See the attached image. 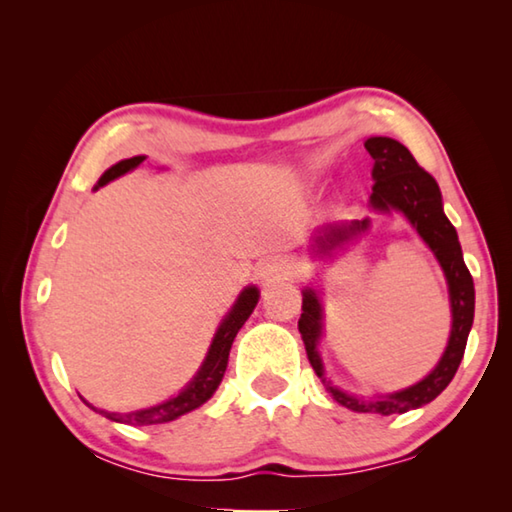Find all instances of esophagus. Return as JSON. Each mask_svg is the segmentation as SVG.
Listing matches in <instances>:
<instances>
[{"instance_id":"34e87169","label":"esophagus","mask_w":512,"mask_h":512,"mask_svg":"<svg viewBox=\"0 0 512 512\" xmlns=\"http://www.w3.org/2000/svg\"><path fill=\"white\" fill-rule=\"evenodd\" d=\"M287 273V262L284 259H266V262H262V266H259V277L262 280H275V277H280Z\"/></svg>"}]
</instances>
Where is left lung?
<instances>
[{
  "label": "left lung",
  "instance_id": "8db88e82",
  "mask_svg": "<svg viewBox=\"0 0 512 512\" xmlns=\"http://www.w3.org/2000/svg\"><path fill=\"white\" fill-rule=\"evenodd\" d=\"M366 151L375 160V167H372L375 185H372L370 205L381 212L400 210L413 223V228L420 232V237L427 241L433 255L438 257L440 266H443L449 284V300H452L454 318L447 350L443 359L438 361V366L415 386L404 388V391L388 397H379V400H357V397H350L341 393L339 388L329 386V381L325 379L323 361H320L316 350L320 329H323V309H320L316 291L311 289L302 291V314L298 320V329L302 334V341H305L311 368L323 379V384L334 395L336 402L357 413L391 415L406 413L411 409H418L422 404H429L454 379L458 366H461L467 334H470L474 320V282L463 262V250L461 244H458L454 225L449 223L443 212V196H440V189L431 173L420 167L418 160L413 158L404 144L391 140V137H370L366 142ZM368 225L370 221L363 219L352 221L350 225H332V228L323 230V235L316 237L318 253H329V250L341 246L343 241H348L366 230Z\"/></svg>",
  "mask_w": 512,
  "mask_h": 512
}]
</instances>
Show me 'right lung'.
<instances>
[{
    "label": "right lung",
    "instance_id": "right-lung-1",
    "mask_svg": "<svg viewBox=\"0 0 512 512\" xmlns=\"http://www.w3.org/2000/svg\"><path fill=\"white\" fill-rule=\"evenodd\" d=\"M142 162H144V155H135V158L117 162L115 167H110L106 173H103L101 180H99V187H103L106 183H110V180H115L119 176H124L126 171L135 169L137 164H142ZM257 300H259V291L255 287H248V289L241 291V296L235 302V307L230 309V314L225 316V320L219 327V332H216V336H214L212 348H210V352H207V359L203 363V368L198 370V375L194 377L192 384H189L178 397H173V400L164 402V404L151 406V409L137 411V413H110V411L94 409V406L88 404V402H85V404H88L90 409H94L97 413L106 415L108 420L124 422V424H137V427H144V424H162V422L176 420V418H180V415L198 409V406L210 400L216 388H219L221 379H223V372H225V368H228L232 341H235V336L241 329V325H244L248 316L253 314Z\"/></svg>",
    "mask_w": 512,
    "mask_h": 512
}]
</instances>
